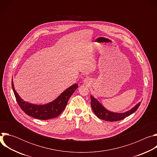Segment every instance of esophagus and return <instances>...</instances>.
Returning a JSON list of instances; mask_svg holds the SVG:
<instances>
[{
  "mask_svg": "<svg viewBox=\"0 0 157 157\" xmlns=\"http://www.w3.org/2000/svg\"><path fill=\"white\" fill-rule=\"evenodd\" d=\"M84 82H85V81H86V79H84Z\"/></svg>",
  "mask_w": 157,
  "mask_h": 157,
  "instance_id": "esophagus-1",
  "label": "esophagus"
}]
</instances>
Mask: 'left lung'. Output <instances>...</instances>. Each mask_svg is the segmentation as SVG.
<instances>
[{
  "instance_id": "1",
  "label": "left lung",
  "mask_w": 157,
  "mask_h": 157,
  "mask_svg": "<svg viewBox=\"0 0 157 157\" xmlns=\"http://www.w3.org/2000/svg\"><path fill=\"white\" fill-rule=\"evenodd\" d=\"M91 105L92 109L94 114L98 117L99 119L109 122H114L122 120L128 116L132 114L133 113L137 110L139 107L140 105L141 102L137 104L135 106L133 107L129 110H127L125 113H117L111 112L107 110L105 107H104L102 104L96 99L93 95H91Z\"/></svg>"
}]
</instances>
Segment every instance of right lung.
I'll list each match as a JSON object with an SVG mask.
<instances>
[{"mask_svg":"<svg viewBox=\"0 0 157 157\" xmlns=\"http://www.w3.org/2000/svg\"><path fill=\"white\" fill-rule=\"evenodd\" d=\"M12 87L18 104L26 114L35 119L48 120L56 117L61 114L65 109L70 98L78 87V84L76 83L71 86L55 100L45 104H35L22 99L15 89L13 79Z\"/></svg>","mask_w":157,"mask_h":157,"instance_id":"obj_1","label":"right lung"}]
</instances>
